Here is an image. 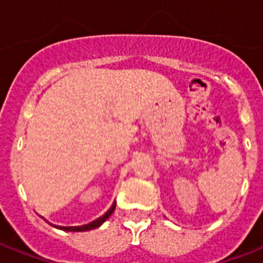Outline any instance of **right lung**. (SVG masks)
Returning a JSON list of instances; mask_svg holds the SVG:
<instances>
[{
	"label": "right lung",
	"instance_id": "add662e5",
	"mask_svg": "<svg viewBox=\"0 0 263 263\" xmlns=\"http://www.w3.org/2000/svg\"><path fill=\"white\" fill-rule=\"evenodd\" d=\"M115 209H116V202H113V204L110 206V209H109V210H107V212L105 213L103 216L98 217L97 220L91 221V222H88V224L80 225V227H60V225L50 224V222H49L47 220H45V221H46V222H49L50 225H53L54 228L61 229V231H67V232H86V231H91V229H95V228H98V227H101V225H102L103 222H105V221H106L107 218L111 216V214H113Z\"/></svg>",
	"mask_w": 263,
	"mask_h": 263
}]
</instances>
